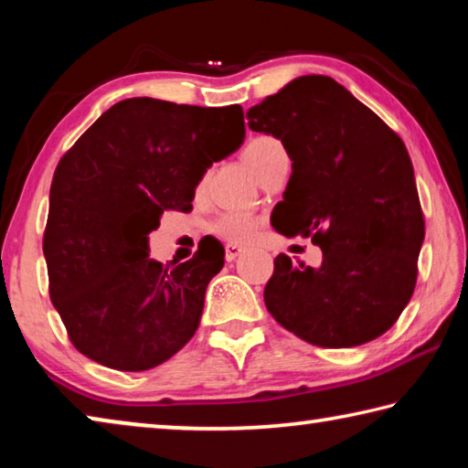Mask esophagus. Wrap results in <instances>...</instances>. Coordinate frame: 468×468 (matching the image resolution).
<instances>
[{
    "instance_id": "1",
    "label": "esophagus",
    "mask_w": 468,
    "mask_h": 468,
    "mask_svg": "<svg viewBox=\"0 0 468 468\" xmlns=\"http://www.w3.org/2000/svg\"><path fill=\"white\" fill-rule=\"evenodd\" d=\"M241 253H243V250H241V248H237V245L229 243L227 248H225V260H227V262H235V260L239 258Z\"/></svg>"
}]
</instances>
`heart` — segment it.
Segmentation results:
<instances>
[{
  "label": "heart",
  "mask_w": 468,
  "mask_h": 468,
  "mask_svg": "<svg viewBox=\"0 0 468 468\" xmlns=\"http://www.w3.org/2000/svg\"><path fill=\"white\" fill-rule=\"evenodd\" d=\"M243 158L250 165V169L262 179L274 165H279L287 156L282 142L276 140L268 133H258L248 140V144L243 148ZM215 233H218L223 239L231 243H248L258 235L260 218L248 215V212L239 210H227L223 215H218L212 223Z\"/></svg>",
  "instance_id": "b5f03b06"
}]
</instances>
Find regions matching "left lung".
Returning a JSON list of instances; mask_svg holds the SVG:
<instances>
[{
	"mask_svg": "<svg viewBox=\"0 0 468 468\" xmlns=\"http://www.w3.org/2000/svg\"><path fill=\"white\" fill-rule=\"evenodd\" d=\"M248 125L279 138L292 161L274 229L322 248L320 268L276 256L268 312L324 348L382 336L413 295L425 237L405 142L345 86L315 74L253 105Z\"/></svg>",
	"mask_w": 468,
	"mask_h": 468,
	"instance_id": "8db88e82",
	"label": "left lung"
}]
</instances>
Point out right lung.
<instances>
[{
  "label": "right lung",
  "instance_id": "1",
  "mask_svg": "<svg viewBox=\"0 0 468 468\" xmlns=\"http://www.w3.org/2000/svg\"><path fill=\"white\" fill-rule=\"evenodd\" d=\"M243 138L239 105L138 97L107 109L59 158L43 253L55 310L86 357L144 371L194 336L223 245L200 241L192 260L163 268L148 258V233L165 210H192L206 169Z\"/></svg>",
  "mask_w": 468,
  "mask_h": 468
}]
</instances>
